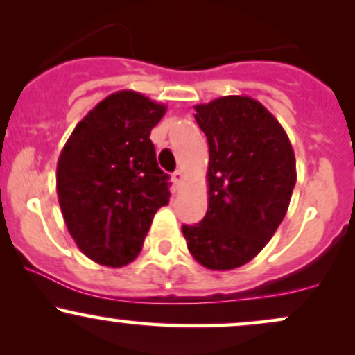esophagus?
Listing matches in <instances>:
<instances>
[{
    "label": "esophagus",
    "mask_w": 355,
    "mask_h": 355,
    "mask_svg": "<svg viewBox=\"0 0 355 355\" xmlns=\"http://www.w3.org/2000/svg\"><path fill=\"white\" fill-rule=\"evenodd\" d=\"M173 180H175V183H177V185H182V182H183V172H182V170H177V172L173 173Z\"/></svg>",
    "instance_id": "1"
}]
</instances>
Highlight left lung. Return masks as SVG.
<instances>
[{"label": "left lung", "mask_w": 355, "mask_h": 355, "mask_svg": "<svg viewBox=\"0 0 355 355\" xmlns=\"http://www.w3.org/2000/svg\"><path fill=\"white\" fill-rule=\"evenodd\" d=\"M195 110L210 147L208 210L182 233L202 266L234 270L266 246L286 216L296 159L283 125L256 99L225 96Z\"/></svg>", "instance_id": "1"}]
</instances>
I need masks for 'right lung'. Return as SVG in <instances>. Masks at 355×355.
Returning <instances> with one entry per match:
<instances>
[{
	"instance_id": "obj_1",
	"label": "right lung",
	"mask_w": 355,
	"mask_h": 355,
	"mask_svg": "<svg viewBox=\"0 0 355 355\" xmlns=\"http://www.w3.org/2000/svg\"><path fill=\"white\" fill-rule=\"evenodd\" d=\"M166 105L135 91L110 94L72 130L55 190L72 240L89 259L122 268L137 258L153 215L168 203V175L150 130Z\"/></svg>"
}]
</instances>
